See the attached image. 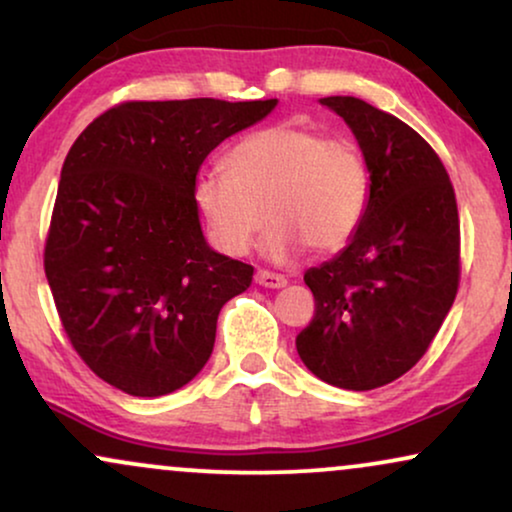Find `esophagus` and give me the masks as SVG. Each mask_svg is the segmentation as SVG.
I'll return each mask as SVG.
<instances>
[{
  "instance_id": "34e87169",
  "label": "esophagus",
  "mask_w": 512,
  "mask_h": 512,
  "mask_svg": "<svg viewBox=\"0 0 512 512\" xmlns=\"http://www.w3.org/2000/svg\"><path fill=\"white\" fill-rule=\"evenodd\" d=\"M256 282L261 284V287H268V289L287 287V277L277 275V272H270V270H258L256 272Z\"/></svg>"
}]
</instances>
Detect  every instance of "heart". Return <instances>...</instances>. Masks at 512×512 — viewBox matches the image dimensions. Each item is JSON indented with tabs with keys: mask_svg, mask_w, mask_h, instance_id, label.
Masks as SVG:
<instances>
[{
	"mask_svg": "<svg viewBox=\"0 0 512 512\" xmlns=\"http://www.w3.org/2000/svg\"><path fill=\"white\" fill-rule=\"evenodd\" d=\"M223 167L195 178L192 204L211 242L230 256L247 254L268 218L270 256L289 258L305 247L334 254L367 214L371 176L362 148L313 124L258 129L232 145Z\"/></svg>",
	"mask_w": 512,
	"mask_h": 512,
	"instance_id": "heart-1",
	"label": "heart"
}]
</instances>
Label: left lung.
Wrapping results in <instances>:
<instances>
[{
  "instance_id": "obj_1",
  "label": "left lung",
  "mask_w": 512,
  "mask_h": 512,
  "mask_svg": "<svg viewBox=\"0 0 512 512\" xmlns=\"http://www.w3.org/2000/svg\"><path fill=\"white\" fill-rule=\"evenodd\" d=\"M367 157L369 207L336 258L303 275L315 315L296 350L345 390L393 383L426 355L461 280V225L442 159L402 119L355 96L322 98Z\"/></svg>"
}]
</instances>
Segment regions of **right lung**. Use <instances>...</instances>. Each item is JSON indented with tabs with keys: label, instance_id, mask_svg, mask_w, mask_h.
Wrapping results in <instances>:
<instances>
[{
	"label": "right lung",
	"instance_id": "add662e5",
	"mask_svg": "<svg viewBox=\"0 0 512 512\" xmlns=\"http://www.w3.org/2000/svg\"><path fill=\"white\" fill-rule=\"evenodd\" d=\"M277 105L126 101L65 157L44 272L72 348L136 397L174 393L209 360L218 313L254 268L209 249L192 183L211 150Z\"/></svg>",
	"mask_w": 512,
	"mask_h": 512
}]
</instances>
